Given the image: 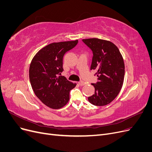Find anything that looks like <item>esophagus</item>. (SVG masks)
Instances as JSON below:
<instances>
[{
    "label": "esophagus",
    "mask_w": 152,
    "mask_h": 152,
    "mask_svg": "<svg viewBox=\"0 0 152 152\" xmlns=\"http://www.w3.org/2000/svg\"><path fill=\"white\" fill-rule=\"evenodd\" d=\"M79 84L80 86H84V85L86 84V82H84V81H80V82H79Z\"/></svg>",
    "instance_id": "34e87169"
}]
</instances>
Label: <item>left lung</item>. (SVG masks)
Returning a JSON list of instances; mask_svg holds the SVG:
<instances>
[{
  "mask_svg": "<svg viewBox=\"0 0 152 152\" xmlns=\"http://www.w3.org/2000/svg\"><path fill=\"white\" fill-rule=\"evenodd\" d=\"M82 41L93 51L91 70H96L98 81L91 84L94 94L88 98L96 106H104L111 103L118 94L123 85L125 65L118 48L110 41L96 38Z\"/></svg>",
  "mask_w": 152,
  "mask_h": 152,
  "instance_id": "1",
  "label": "left lung"
}]
</instances>
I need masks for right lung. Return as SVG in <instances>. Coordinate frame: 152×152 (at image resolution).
Returning a JSON list of instances; mask_svg holds the SVG:
<instances>
[{
  "label": "right lung",
  "mask_w": 152,
  "mask_h": 152,
  "mask_svg": "<svg viewBox=\"0 0 152 152\" xmlns=\"http://www.w3.org/2000/svg\"><path fill=\"white\" fill-rule=\"evenodd\" d=\"M78 40L50 44L37 53L32 59L29 77L35 94L48 107L59 109L70 99V91L76 86L61 76L63 71V58L73 49Z\"/></svg>",
  "instance_id": "right-lung-1"
}]
</instances>
